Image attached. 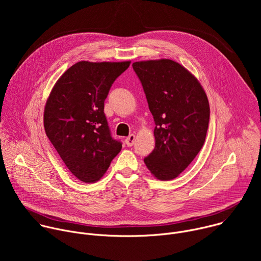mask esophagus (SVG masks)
<instances>
[{"label":"esophagus","instance_id":"1","mask_svg":"<svg viewBox=\"0 0 261 261\" xmlns=\"http://www.w3.org/2000/svg\"><path fill=\"white\" fill-rule=\"evenodd\" d=\"M134 141H135V135L134 134H130L126 139H125V142L127 144V146H132L134 144Z\"/></svg>","mask_w":261,"mask_h":261}]
</instances>
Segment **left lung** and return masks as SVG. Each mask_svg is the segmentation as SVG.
<instances>
[{"label": "left lung", "instance_id": "left-lung-1", "mask_svg": "<svg viewBox=\"0 0 261 261\" xmlns=\"http://www.w3.org/2000/svg\"><path fill=\"white\" fill-rule=\"evenodd\" d=\"M132 67L156 125L155 148L143 161L157 178L172 179L189 166L204 143L207 97L199 82L174 61L135 62Z\"/></svg>", "mask_w": 261, "mask_h": 261}]
</instances>
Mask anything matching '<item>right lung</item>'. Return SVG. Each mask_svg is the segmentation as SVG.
Masks as SVG:
<instances>
[{
	"mask_svg": "<svg viewBox=\"0 0 261 261\" xmlns=\"http://www.w3.org/2000/svg\"><path fill=\"white\" fill-rule=\"evenodd\" d=\"M130 62H79L55 85L44 108V129L68 169L85 182H95L121 152L111 135L104 101Z\"/></svg>",
	"mask_w": 261,
	"mask_h": 261,
	"instance_id": "obj_1",
	"label": "right lung"
}]
</instances>
